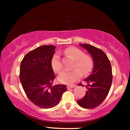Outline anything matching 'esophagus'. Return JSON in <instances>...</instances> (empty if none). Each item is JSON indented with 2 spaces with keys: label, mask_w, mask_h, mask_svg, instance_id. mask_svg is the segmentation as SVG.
I'll list each match as a JSON object with an SVG mask.
<instances>
[{
  "label": "esophagus",
  "mask_w": 130,
  "mask_h": 130,
  "mask_svg": "<svg viewBox=\"0 0 130 130\" xmlns=\"http://www.w3.org/2000/svg\"><path fill=\"white\" fill-rule=\"evenodd\" d=\"M75 85H67V88H74L75 87Z\"/></svg>",
  "instance_id": "1"
}]
</instances>
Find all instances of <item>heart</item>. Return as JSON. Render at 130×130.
<instances>
[{
	"mask_svg": "<svg viewBox=\"0 0 130 130\" xmlns=\"http://www.w3.org/2000/svg\"><path fill=\"white\" fill-rule=\"evenodd\" d=\"M64 54L75 60L73 69L71 71H63L58 76L60 83L64 84H72L79 79L84 74H87L92 68V60L89 56L86 55L81 49L75 47H70L64 50ZM51 66L55 72H59L62 70V63L58 53H55L51 59Z\"/></svg>",
	"mask_w": 130,
	"mask_h": 130,
	"instance_id": "b5f03b06",
	"label": "heart"
}]
</instances>
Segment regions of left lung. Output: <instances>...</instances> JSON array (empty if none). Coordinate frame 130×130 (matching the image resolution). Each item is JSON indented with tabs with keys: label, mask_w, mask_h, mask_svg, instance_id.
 <instances>
[{
	"label": "left lung",
	"mask_w": 130,
	"mask_h": 130,
	"mask_svg": "<svg viewBox=\"0 0 130 130\" xmlns=\"http://www.w3.org/2000/svg\"><path fill=\"white\" fill-rule=\"evenodd\" d=\"M79 45L91 55L94 67L91 74L84 80L87 83L85 96L77 103L83 108L93 109L100 105L108 95L112 84V68L107 56L101 49L89 44ZM78 85L83 86L81 83Z\"/></svg>",
	"instance_id": "1"
}]
</instances>
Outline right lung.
Instances as JSON below:
<instances>
[{"instance_id":"add662e5","label":"right lung","mask_w":130,"mask_h":130,"mask_svg":"<svg viewBox=\"0 0 130 130\" xmlns=\"http://www.w3.org/2000/svg\"><path fill=\"white\" fill-rule=\"evenodd\" d=\"M54 45H42L30 51L24 57L20 66L19 78L28 99L43 109L58 105L65 85L51 86L55 76L51 66L55 53Z\"/></svg>"}]
</instances>
